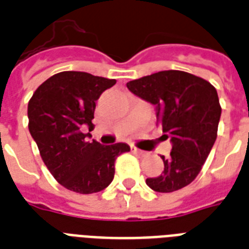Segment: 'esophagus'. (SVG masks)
Listing matches in <instances>:
<instances>
[{"label": "esophagus", "instance_id": "obj_1", "mask_svg": "<svg viewBox=\"0 0 249 249\" xmlns=\"http://www.w3.org/2000/svg\"><path fill=\"white\" fill-rule=\"evenodd\" d=\"M132 152L133 154H137V155H140V156L147 155V152L142 151V150H140V148H137V147H132Z\"/></svg>", "mask_w": 249, "mask_h": 249}]
</instances>
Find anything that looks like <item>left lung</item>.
Listing matches in <instances>:
<instances>
[{"instance_id": "8db88e82", "label": "left lung", "mask_w": 249, "mask_h": 249, "mask_svg": "<svg viewBox=\"0 0 249 249\" xmlns=\"http://www.w3.org/2000/svg\"><path fill=\"white\" fill-rule=\"evenodd\" d=\"M130 91L156 107V119L170 138L164 170L146 183L158 193H172L196 178L217 138L221 106L207 80L183 71H161L126 84Z\"/></svg>"}]
</instances>
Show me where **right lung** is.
I'll return each instance as SVG.
<instances>
[{
	"label": "right lung",
	"instance_id": "right-lung-1",
	"mask_svg": "<svg viewBox=\"0 0 249 249\" xmlns=\"http://www.w3.org/2000/svg\"><path fill=\"white\" fill-rule=\"evenodd\" d=\"M116 80L64 71L41 84L28 103V129L53 177L79 194L105 190L115 176V160L130 151L126 143L88 142L95 102Z\"/></svg>",
	"mask_w": 249,
	"mask_h": 249
}]
</instances>
